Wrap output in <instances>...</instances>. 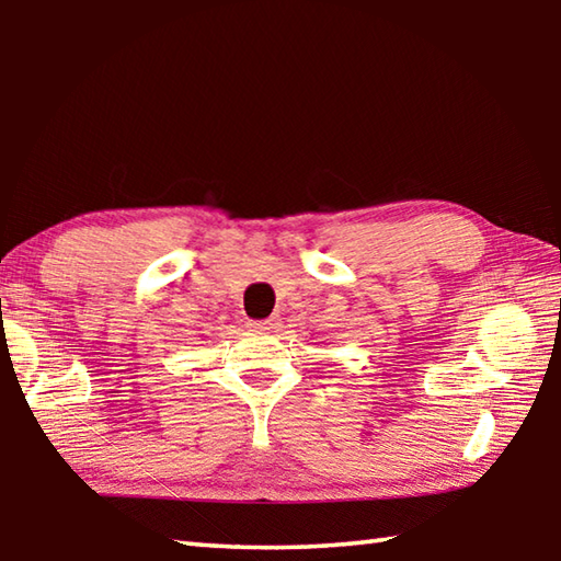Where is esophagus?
I'll return each instance as SVG.
<instances>
[{"mask_svg":"<svg viewBox=\"0 0 561 561\" xmlns=\"http://www.w3.org/2000/svg\"><path fill=\"white\" fill-rule=\"evenodd\" d=\"M279 321L277 319H264V321H247V329L252 331V334H270L272 329H277Z\"/></svg>","mask_w":561,"mask_h":561,"instance_id":"34e87169","label":"esophagus"}]
</instances>
